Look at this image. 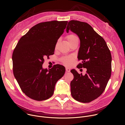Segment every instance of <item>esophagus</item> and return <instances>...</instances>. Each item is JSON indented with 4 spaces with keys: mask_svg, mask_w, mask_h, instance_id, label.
<instances>
[{
    "mask_svg": "<svg viewBox=\"0 0 125 125\" xmlns=\"http://www.w3.org/2000/svg\"><path fill=\"white\" fill-rule=\"evenodd\" d=\"M66 72L67 73L70 72V69L69 68L66 67Z\"/></svg>",
    "mask_w": 125,
    "mask_h": 125,
    "instance_id": "1",
    "label": "esophagus"
}]
</instances>
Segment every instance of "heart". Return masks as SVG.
Listing matches in <instances>:
<instances>
[{
	"label": "heart",
	"mask_w": 125,
	"mask_h": 125,
	"mask_svg": "<svg viewBox=\"0 0 125 125\" xmlns=\"http://www.w3.org/2000/svg\"><path fill=\"white\" fill-rule=\"evenodd\" d=\"M67 39L69 44L75 42L76 40H78L77 37L74 34H70L68 35L67 37ZM73 60V58L72 57H66L62 59L63 63L67 66L71 65L72 63Z\"/></svg>",
	"instance_id": "1"
}]
</instances>
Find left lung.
<instances>
[{"label":"left lung","instance_id":"8db88e82","mask_svg":"<svg viewBox=\"0 0 125 125\" xmlns=\"http://www.w3.org/2000/svg\"><path fill=\"white\" fill-rule=\"evenodd\" d=\"M71 30L80 40L78 68H86L83 76L73 69L74 79L70 83L72 97L77 101L88 103L98 97L104 91L111 75L112 57L103 38L88 24L77 20L68 22L66 31Z\"/></svg>","mask_w":125,"mask_h":125}]
</instances>
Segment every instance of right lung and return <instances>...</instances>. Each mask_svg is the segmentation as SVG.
Masks as SVG:
<instances>
[{
    "label": "right lung",
    "mask_w": 125,
    "mask_h": 125,
    "mask_svg": "<svg viewBox=\"0 0 125 125\" xmlns=\"http://www.w3.org/2000/svg\"><path fill=\"white\" fill-rule=\"evenodd\" d=\"M68 21H52L32 27L20 39L12 55L13 70L22 91L37 101L45 100L54 93L55 85L65 72L56 64L49 70L42 68L44 58L54 54L58 40Z\"/></svg>",
    "instance_id": "right-lung-1"
}]
</instances>
